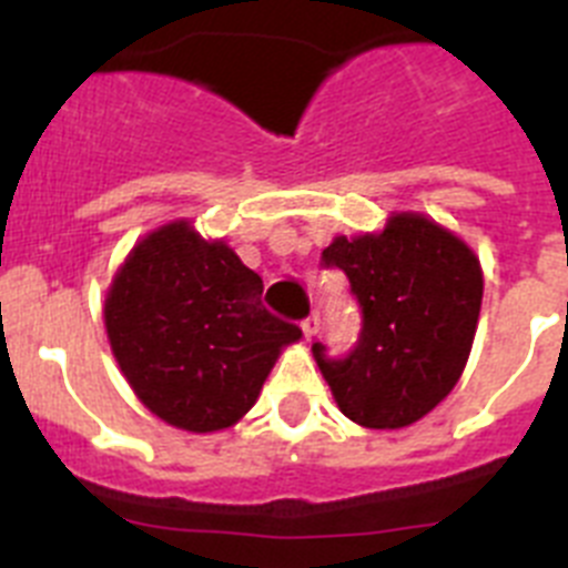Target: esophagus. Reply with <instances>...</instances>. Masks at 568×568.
Returning <instances> with one entry per match:
<instances>
[{"instance_id": "34e87169", "label": "esophagus", "mask_w": 568, "mask_h": 568, "mask_svg": "<svg viewBox=\"0 0 568 568\" xmlns=\"http://www.w3.org/2000/svg\"><path fill=\"white\" fill-rule=\"evenodd\" d=\"M318 324H321L318 313H310L307 318L301 321V329H304V335H307V338H315V333H318Z\"/></svg>"}]
</instances>
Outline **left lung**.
Wrapping results in <instances>:
<instances>
[{
  "mask_svg": "<svg viewBox=\"0 0 568 568\" xmlns=\"http://www.w3.org/2000/svg\"><path fill=\"white\" fill-rule=\"evenodd\" d=\"M321 261L344 270L361 335L341 358L313 355L349 420L369 429L415 424L453 393L478 327L484 273L458 235L418 213H395L381 233L338 239Z\"/></svg>",
  "mask_w": 568,
  "mask_h": 568,
  "instance_id": "8db88e82",
  "label": "left lung"
}]
</instances>
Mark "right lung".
I'll use <instances>...</instances> for the list:
<instances>
[{
    "label": "right lung",
    "mask_w": 568,
    "mask_h": 568,
    "mask_svg": "<svg viewBox=\"0 0 568 568\" xmlns=\"http://www.w3.org/2000/svg\"><path fill=\"white\" fill-rule=\"evenodd\" d=\"M261 293L258 273L190 222L130 250L104 298V327L150 413L187 433L227 429L250 413L281 349L301 338Z\"/></svg>",
    "instance_id": "right-lung-1"
}]
</instances>
